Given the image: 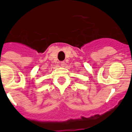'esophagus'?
Wrapping results in <instances>:
<instances>
[{
    "label": "esophagus",
    "mask_w": 132,
    "mask_h": 132,
    "mask_svg": "<svg viewBox=\"0 0 132 132\" xmlns=\"http://www.w3.org/2000/svg\"><path fill=\"white\" fill-rule=\"evenodd\" d=\"M65 62L64 61H62V62H60V65H61V66H64L65 65Z\"/></svg>",
    "instance_id": "34e87169"
}]
</instances>
